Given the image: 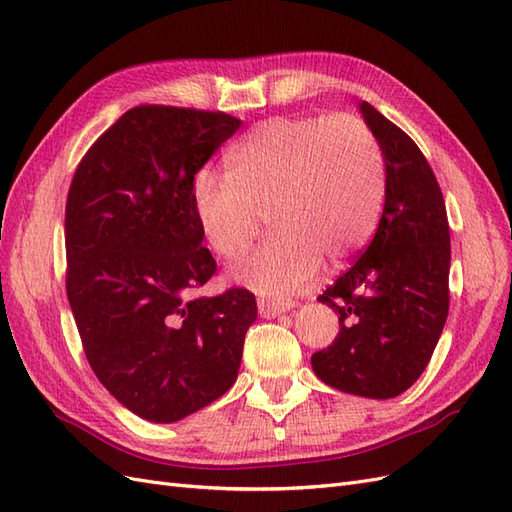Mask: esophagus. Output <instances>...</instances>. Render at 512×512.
Masks as SVG:
<instances>
[{"label":"esophagus","mask_w":512,"mask_h":512,"mask_svg":"<svg viewBox=\"0 0 512 512\" xmlns=\"http://www.w3.org/2000/svg\"><path fill=\"white\" fill-rule=\"evenodd\" d=\"M294 302L291 300H274V298H257V309L261 317H276L289 309H294Z\"/></svg>","instance_id":"34e87169"}]
</instances>
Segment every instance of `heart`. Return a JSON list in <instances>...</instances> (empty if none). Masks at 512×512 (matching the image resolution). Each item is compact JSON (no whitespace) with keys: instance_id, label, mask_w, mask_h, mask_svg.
<instances>
[{"instance_id":"b5f03b06","label":"heart","mask_w":512,"mask_h":512,"mask_svg":"<svg viewBox=\"0 0 512 512\" xmlns=\"http://www.w3.org/2000/svg\"><path fill=\"white\" fill-rule=\"evenodd\" d=\"M199 171L193 206L216 255L236 257L268 214L270 236L238 257L233 276L264 294H294L321 259L339 264L373 236L386 195V165L373 130L356 115L272 118L225 158Z\"/></svg>"}]
</instances>
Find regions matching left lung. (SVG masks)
Listing matches in <instances>:
<instances>
[{
    "label": "left lung",
    "instance_id": "left-lung-1",
    "mask_svg": "<svg viewBox=\"0 0 512 512\" xmlns=\"http://www.w3.org/2000/svg\"><path fill=\"white\" fill-rule=\"evenodd\" d=\"M360 111L384 154L386 203L371 244L317 298L339 313V334L311 364L332 388L392 399L427 369L444 330L450 229L425 154L369 102Z\"/></svg>",
    "mask_w": 512,
    "mask_h": 512
}]
</instances>
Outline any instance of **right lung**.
I'll list each match as a JSON object with an SVG mask.
<instances>
[{
    "label": "right lung",
    "instance_id": "1",
    "mask_svg": "<svg viewBox=\"0 0 512 512\" xmlns=\"http://www.w3.org/2000/svg\"><path fill=\"white\" fill-rule=\"evenodd\" d=\"M240 120L139 105L85 152L66 199V294L92 371L130 412L175 422L238 377L257 302L195 296L216 274L193 206L195 173Z\"/></svg>",
    "mask_w": 512,
    "mask_h": 512
}]
</instances>
